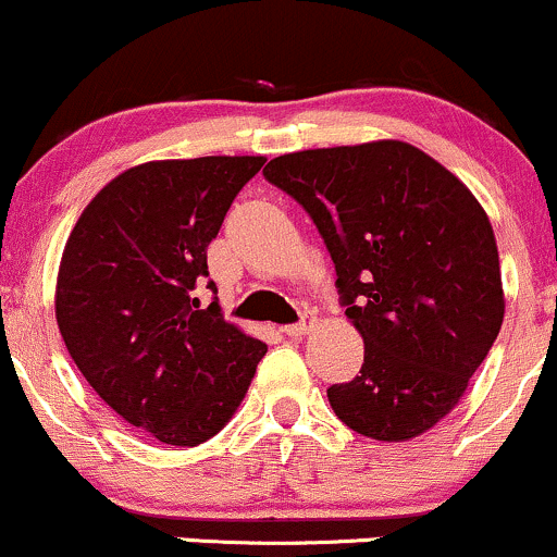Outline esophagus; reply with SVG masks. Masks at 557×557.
<instances>
[{
    "mask_svg": "<svg viewBox=\"0 0 557 557\" xmlns=\"http://www.w3.org/2000/svg\"><path fill=\"white\" fill-rule=\"evenodd\" d=\"M311 327V319L309 317H304L300 319V322H296V324H285L283 327V332L287 337H300V335H306V330Z\"/></svg>",
    "mask_w": 557,
    "mask_h": 557,
    "instance_id": "obj_1",
    "label": "esophagus"
}]
</instances>
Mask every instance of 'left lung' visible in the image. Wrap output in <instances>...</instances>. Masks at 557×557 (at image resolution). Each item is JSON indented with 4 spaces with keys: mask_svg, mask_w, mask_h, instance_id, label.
<instances>
[{
    "mask_svg": "<svg viewBox=\"0 0 557 557\" xmlns=\"http://www.w3.org/2000/svg\"><path fill=\"white\" fill-rule=\"evenodd\" d=\"M264 177L311 216L363 337L361 374L327 389L345 426L403 443L461 400L503 324L500 259L471 190L403 140L296 151Z\"/></svg>",
    "mask_w": 557,
    "mask_h": 557,
    "instance_id": "obj_1",
    "label": "left lung"
}]
</instances>
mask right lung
<instances>
[{
  "label": "right lung",
  "mask_w": 557,
  "mask_h": 557,
  "mask_svg": "<svg viewBox=\"0 0 557 557\" xmlns=\"http://www.w3.org/2000/svg\"><path fill=\"white\" fill-rule=\"evenodd\" d=\"M264 157L146 162L83 209L57 277V324L99 398L159 443L194 447L240 406L267 345L201 306L207 246Z\"/></svg>",
  "instance_id": "add662e5"
}]
</instances>
